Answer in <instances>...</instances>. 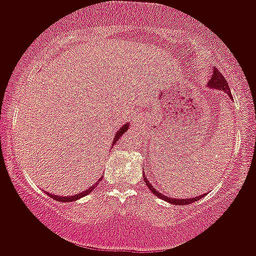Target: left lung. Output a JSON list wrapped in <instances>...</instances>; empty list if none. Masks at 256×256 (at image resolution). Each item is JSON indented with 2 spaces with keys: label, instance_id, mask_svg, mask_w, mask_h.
<instances>
[{
  "label": "left lung",
  "instance_id": "1",
  "mask_svg": "<svg viewBox=\"0 0 256 256\" xmlns=\"http://www.w3.org/2000/svg\"><path fill=\"white\" fill-rule=\"evenodd\" d=\"M207 86H208L210 88H214V90H224V92L228 93L230 97H232V96H231V93H230V87H228V80H226L225 77H224V76L220 73L218 69H217V68H214V73H212V77H211V80H208V83H207ZM144 180L146 182V186L149 187V190H152V192L154 193L156 197H159V198H162V200H166V202H169V204H176V206H184V204H193V202H196V200H200V198L204 196V194H200V196H198V197L183 198V200H178V198H169V197H166V196H164L163 193L159 192V190H155V188L152 187V184H150V182L148 180V178H146V176H145V174H144Z\"/></svg>",
  "mask_w": 256,
  "mask_h": 256
}]
</instances>
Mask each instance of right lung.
Returning <instances> with one entry per match:
<instances>
[{
  "instance_id": "right-lung-1",
  "label": "right lung",
  "mask_w": 256,
  "mask_h": 256,
  "mask_svg": "<svg viewBox=\"0 0 256 256\" xmlns=\"http://www.w3.org/2000/svg\"><path fill=\"white\" fill-rule=\"evenodd\" d=\"M128 124H125L124 126H121V128L117 131L116 135H114V140H112V146L116 144L117 140L120 139L121 135H124V132H125V131H128ZM100 180H101V179H100ZM100 180H98V182H100ZM97 184H98V183H94V184L90 186L88 190H83V192L78 193V194H76V196H64V197H63V196H54V194H52V193H49V192H45V193H46L49 197H52V200H59V202H63V204H64V202H73V200H80V198L84 197V196L90 194V193L92 192V190H94L96 187H97Z\"/></svg>"
}]
</instances>
